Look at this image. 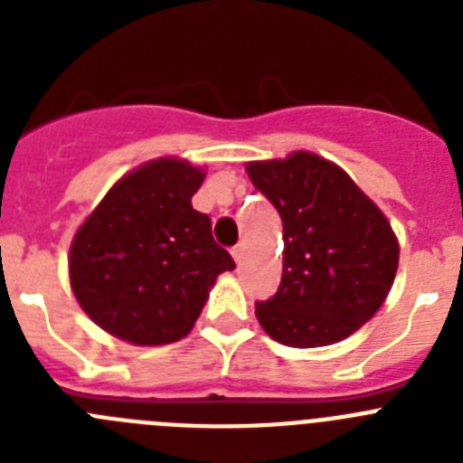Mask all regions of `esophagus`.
<instances>
[{"label": "esophagus", "mask_w": 463, "mask_h": 463, "mask_svg": "<svg viewBox=\"0 0 463 463\" xmlns=\"http://www.w3.org/2000/svg\"><path fill=\"white\" fill-rule=\"evenodd\" d=\"M232 255H234L236 264H241V261H243V255H245V243H239V245H236L234 250H232Z\"/></svg>", "instance_id": "34e87169"}]
</instances>
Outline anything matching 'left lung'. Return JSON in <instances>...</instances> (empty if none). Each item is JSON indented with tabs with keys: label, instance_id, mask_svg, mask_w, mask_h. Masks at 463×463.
<instances>
[{
	"label": "left lung",
	"instance_id": "8db88e82",
	"mask_svg": "<svg viewBox=\"0 0 463 463\" xmlns=\"http://www.w3.org/2000/svg\"><path fill=\"white\" fill-rule=\"evenodd\" d=\"M245 171L280 213L285 241L280 288L255 304L261 329L289 347L354 334L383 306L399 267V241L383 211L341 166L306 150Z\"/></svg>",
	"mask_w": 463,
	"mask_h": 463
}]
</instances>
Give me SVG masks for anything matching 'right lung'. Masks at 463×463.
Returning a JSON list of instances; mask_svg holds the SVG:
<instances>
[{"instance_id": "1", "label": "right lung", "mask_w": 463, "mask_h": 463, "mask_svg": "<svg viewBox=\"0 0 463 463\" xmlns=\"http://www.w3.org/2000/svg\"><path fill=\"white\" fill-rule=\"evenodd\" d=\"M203 171L159 157L122 175L73 236L69 278L80 308L134 345L181 341L208 289L236 267L192 208Z\"/></svg>"}]
</instances>
